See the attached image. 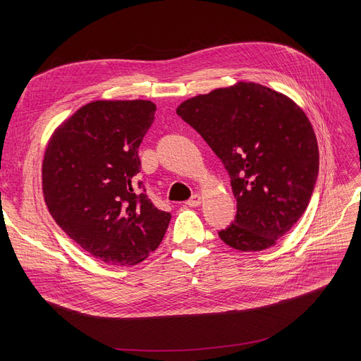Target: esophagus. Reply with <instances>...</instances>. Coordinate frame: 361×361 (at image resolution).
<instances>
[{
    "instance_id": "34e87169",
    "label": "esophagus",
    "mask_w": 361,
    "mask_h": 361,
    "mask_svg": "<svg viewBox=\"0 0 361 361\" xmlns=\"http://www.w3.org/2000/svg\"><path fill=\"white\" fill-rule=\"evenodd\" d=\"M200 203H202L200 195H193L190 199L187 200V206H190V207H196V206H199Z\"/></svg>"
}]
</instances>
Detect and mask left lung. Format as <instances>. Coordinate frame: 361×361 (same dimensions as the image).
Here are the masks:
<instances>
[{
	"mask_svg": "<svg viewBox=\"0 0 361 361\" xmlns=\"http://www.w3.org/2000/svg\"><path fill=\"white\" fill-rule=\"evenodd\" d=\"M190 124L231 178L237 215L221 240L240 252L271 247L307 209L319 149L305 111L286 94L252 82L184 101Z\"/></svg>",
	"mask_w": 361,
	"mask_h": 361,
	"instance_id": "8db88e82",
	"label": "left lung"
}]
</instances>
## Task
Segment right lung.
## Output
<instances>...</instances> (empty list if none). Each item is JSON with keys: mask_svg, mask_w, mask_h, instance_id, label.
Instances as JSON below:
<instances>
[{"mask_svg": "<svg viewBox=\"0 0 361 361\" xmlns=\"http://www.w3.org/2000/svg\"><path fill=\"white\" fill-rule=\"evenodd\" d=\"M150 101H94L52 135L42 164L48 209L80 247L108 264H136L162 241L171 214L146 196L139 146L155 120Z\"/></svg>", "mask_w": 361, "mask_h": 361, "instance_id": "1", "label": "right lung"}]
</instances>
